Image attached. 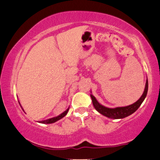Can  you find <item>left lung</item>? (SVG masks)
Returning a JSON list of instances; mask_svg holds the SVG:
<instances>
[{
	"mask_svg": "<svg viewBox=\"0 0 160 160\" xmlns=\"http://www.w3.org/2000/svg\"><path fill=\"white\" fill-rule=\"evenodd\" d=\"M148 78L146 80L145 83V88L144 90L143 94L141 96L139 99L137 101L135 102L134 103H132L131 105L127 106V107H116V108H108V107H106L104 106L101 105V103H99L98 102L97 100L92 95H90L91 96V98L92 101V103H93L94 107H95L96 110L98 112L101 113L103 115H104L106 117H108L110 118H114V119H119V118H124L125 117H128L129 115L132 114L133 112L137 110L138 107L141 106L142 102L144 101V100L146 98L148 93Z\"/></svg>",
	"mask_w": 160,
	"mask_h": 160,
	"instance_id": "1",
	"label": "left lung"
}]
</instances>
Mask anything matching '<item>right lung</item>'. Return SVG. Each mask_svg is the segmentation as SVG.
Segmentation results:
<instances>
[{"label": "right lung", "mask_w": 160, "mask_h": 160, "mask_svg": "<svg viewBox=\"0 0 160 160\" xmlns=\"http://www.w3.org/2000/svg\"><path fill=\"white\" fill-rule=\"evenodd\" d=\"M19 104H20V103H19ZM21 106V104H20ZM21 107H22V106H21ZM23 109V108H22ZM68 109L69 108H68L65 110L64 112H62V114H60L59 115H58V116L57 117H53V118H49V119H47V120H44V121H41V122H38L39 123H42V124H52V123H54L56 122H57V121H59V119L62 118L63 117L65 116L66 115L67 113H68ZM24 110V109H23Z\"/></svg>", "instance_id": "add662e5"}]
</instances>
